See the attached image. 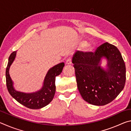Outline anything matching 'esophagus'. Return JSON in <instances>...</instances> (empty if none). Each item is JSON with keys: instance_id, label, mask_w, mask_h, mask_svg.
<instances>
[{"instance_id": "obj_1", "label": "esophagus", "mask_w": 131, "mask_h": 131, "mask_svg": "<svg viewBox=\"0 0 131 131\" xmlns=\"http://www.w3.org/2000/svg\"><path fill=\"white\" fill-rule=\"evenodd\" d=\"M72 63V59L71 58H68L66 61V65H70Z\"/></svg>"}]
</instances>
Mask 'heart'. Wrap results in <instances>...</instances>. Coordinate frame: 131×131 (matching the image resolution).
Returning <instances> with one entry per match:
<instances>
[{"instance_id": "obj_1", "label": "heart", "mask_w": 131, "mask_h": 131, "mask_svg": "<svg viewBox=\"0 0 131 131\" xmlns=\"http://www.w3.org/2000/svg\"><path fill=\"white\" fill-rule=\"evenodd\" d=\"M87 43V41H81V46H84V45ZM93 50H94V47H93V46L91 44H87L86 45L84 46L83 51V52H85V53H90V52H91L93 51Z\"/></svg>"}]
</instances>
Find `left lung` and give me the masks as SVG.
<instances>
[{
	"label": "left lung",
	"instance_id": "1",
	"mask_svg": "<svg viewBox=\"0 0 131 131\" xmlns=\"http://www.w3.org/2000/svg\"><path fill=\"white\" fill-rule=\"evenodd\" d=\"M106 60V68L101 61ZM77 88L84 101L95 106L110 103L125 86L126 68L120 52L116 46L106 43L94 53L77 51L72 57Z\"/></svg>",
	"mask_w": 131,
	"mask_h": 131
}]
</instances>
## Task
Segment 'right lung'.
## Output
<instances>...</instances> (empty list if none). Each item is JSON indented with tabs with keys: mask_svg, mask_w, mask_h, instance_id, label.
<instances>
[{
	"mask_svg": "<svg viewBox=\"0 0 131 131\" xmlns=\"http://www.w3.org/2000/svg\"><path fill=\"white\" fill-rule=\"evenodd\" d=\"M17 51L13 52L8 58V62L6 70V85L12 96L18 102L31 109H39L48 105L54 98L55 93V77L62 72L65 66L63 62L55 65L50 68L44 77L43 85L36 92L26 93L18 91L14 87V83L9 74L11 65L16 57Z\"/></svg>",
	"mask_w": 131,
	"mask_h": 131,
	"instance_id": "add662e5",
	"label": "right lung"
}]
</instances>
